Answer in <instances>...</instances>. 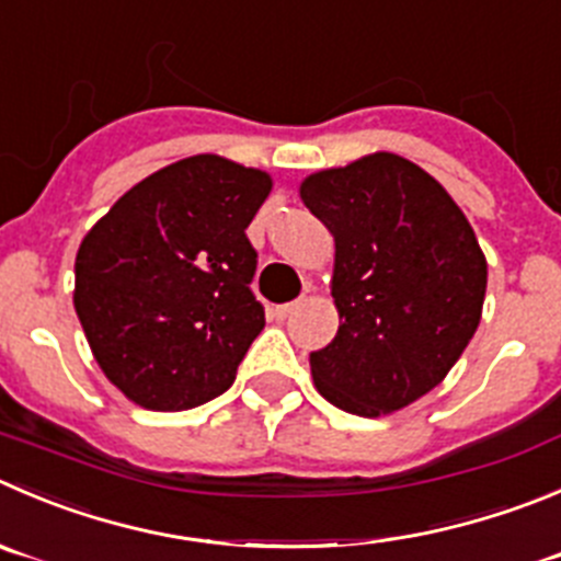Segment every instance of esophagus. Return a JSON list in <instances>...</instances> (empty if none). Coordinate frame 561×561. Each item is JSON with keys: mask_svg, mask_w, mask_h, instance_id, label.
Returning <instances> with one entry per match:
<instances>
[{"mask_svg": "<svg viewBox=\"0 0 561 561\" xmlns=\"http://www.w3.org/2000/svg\"><path fill=\"white\" fill-rule=\"evenodd\" d=\"M297 308H300V302H286V306H277L275 311H272V313H275L277 322H284V319H286V317H291V313H295Z\"/></svg>", "mask_w": 561, "mask_h": 561, "instance_id": "esophagus-1", "label": "esophagus"}]
</instances>
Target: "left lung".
Here are the masks:
<instances>
[{
    "instance_id": "8db88e82",
    "label": "left lung",
    "mask_w": 561,
    "mask_h": 561,
    "mask_svg": "<svg viewBox=\"0 0 561 561\" xmlns=\"http://www.w3.org/2000/svg\"><path fill=\"white\" fill-rule=\"evenodd\" d=\"M300 197L335 242L339 333L311 352L313 386L344 413H397L444 382L477 333V233L440 181L391 151L306 175Z\"/></svg>"
}]
</instances>
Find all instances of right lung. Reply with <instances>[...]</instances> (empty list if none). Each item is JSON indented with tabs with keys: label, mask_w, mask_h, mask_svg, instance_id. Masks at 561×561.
<instances>
[{
	"label": "right lung",
	"mask_w": 561,
	"mask_h": 561,
	"mask_svg": "<svg viewBox=\"0 0 561 561\" xmlns=\"http://www.w3.org/2000/svg\"><path fill=\"white\" fill-rule=\"evenodd\" d=\"M272 175L217 153L157 170L84 233L73 308L106 380L129 402L175 413L231 388L264 330L244 228Z\"/></svg>",
	"instance_id": "1"
}]
</instances>
